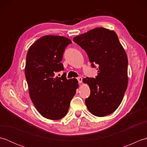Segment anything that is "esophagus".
Returning <instances> with one entry per match:
<instances>
[{
    "mask_svg": "<svg viewBox=\"0 0 147 147\" xmlns=\"http://www.w3.org/2000/svg\"><path fill=\"white\" fill-rule=\"evenodd\" d=\"M77 80H78V82H79V83H82V77H78L77 78Z\"/></svg>",
    "mask_w": 147,
    "mask_h": 147,
    "instance_id": "obj_1",
    "label": "esophagus"
}]
</instances>
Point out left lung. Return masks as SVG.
Returning a JSON list of instances; mask_svg holds the SVG:
<instances>
[{
    "instance_id": "left-lung-1",
    "label": "left lung",
    "mask_w": 147,
    "mask_h": 147,
    "mask_svg": "<svg viewBox=\"0 0 147 147\" xmlns=\"http://www.w3.org/2000/svg\"><path fill=\"white\" fill-rule=\"evenodd\" d=\"M73 41L86 52L92 67L97 64L98 75L83 80L90 88L85 104L98 117L114 112L119 106L127 87V57L117 34L96 28L74 37Z\"/></svg>"
}]
</instances>
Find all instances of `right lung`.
<instances>
[{
    "mask_svg": "<svg viewBox=\"0 0 147 147\" xmlns=\"http://www.w3.org/2000/svg\"><path fill=\"white\" fill-rule=\"evenodd\" d=\"M71 40L61 36L46 35L30 47L27 53L24 73L30 98L42 116L58 120L66 115L78 82L55 73L64 70L61 62Z\"/></svg>",
    "mask_w": 147,
    "mask_h": 147,
    "instance_id": "obj_1",
    "label": "right lung"
}]
</instances>
